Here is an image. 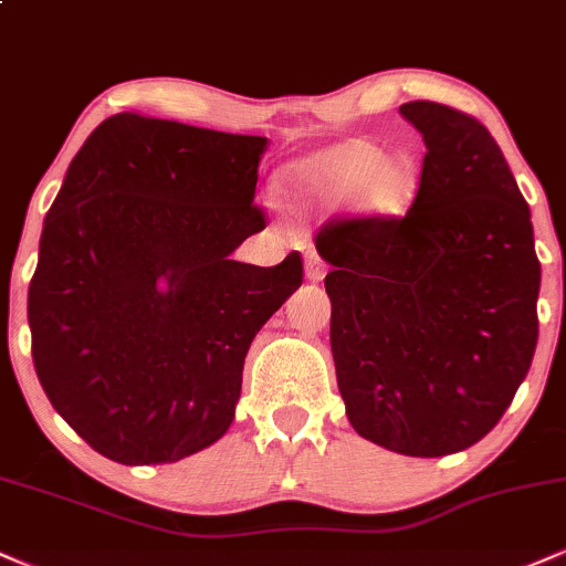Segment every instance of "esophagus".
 I'll return each mask as SVG.
<instances>
[{"instance_id":"34e87169","label":"esophagus","mask_w":566,"mask_h":566,"mask_svg":"<svg viewBox=\"0 0 566 566\" xmlns=\"http://www.w3.org/2000/svg\"><path fill=\"white\" fill-rule=\"evenodd\" d=\"M324 274H327V265L316 252H311L308 258H305V276L311 279V282H322Z\"/></svg>"}]
</instances>
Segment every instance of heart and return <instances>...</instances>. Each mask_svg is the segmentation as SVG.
Returning a JSON list of instances; mask_svg holds the SVG:
<instances>
[{"label":"heart","mask_w":566,"mask_h":566,"mask_svg":"<svg viewBox=\"0 0 566 566\" xmlns=\"http://www.w3.org/2000/svg\"><path fill=\"white\" fill-rule=\"evenodd\" d=\"M292 184L305 201L337 207L361 197L378 212H396L412 199L415 178L407 159H382L369 143H343L292 167Z\"/></svg>","instance_id":"1"}]
</instances>
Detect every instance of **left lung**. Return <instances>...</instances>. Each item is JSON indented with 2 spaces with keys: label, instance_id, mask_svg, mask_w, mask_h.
<instances>
[{
  "label": "left lung",
  "instance_id": "8db88e82",
  "mask_svg": "<svg viewBox=\"0 0 566 566\" xmlns=\"http://www.w3.org/2000/svg\"><path fill=\"white\" fill-rule=\"evenodd\" d=\"M399 112L426 143L407 216L329 220L316 250L333 263L329 343L350 426L441 458L484 439L527 378L541 261L490 129L433 101Z\"/></svg>",
  "mask_w": 566,
  "mask_h": 566
}]
</instances>
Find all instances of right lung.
<instances>
[{
    "mask_svg": "<svg viewBox=\"0 0 566 566\" xmlns=\"http://www.w3.org/2000/svg\"><path fill=\"white\" fill-rule=\"evenodd\" d=\"M261 135L108 116L71 159L29 284L50 405L103 458L175 463L229 431L252 337L303 284L301 252L231 261L265 229Z\"/></svg>",
    "mask_w": 566,
    "mask_h": 566,
    "instance_id": "1",
    "label": "right lung"
}]
</instances>
